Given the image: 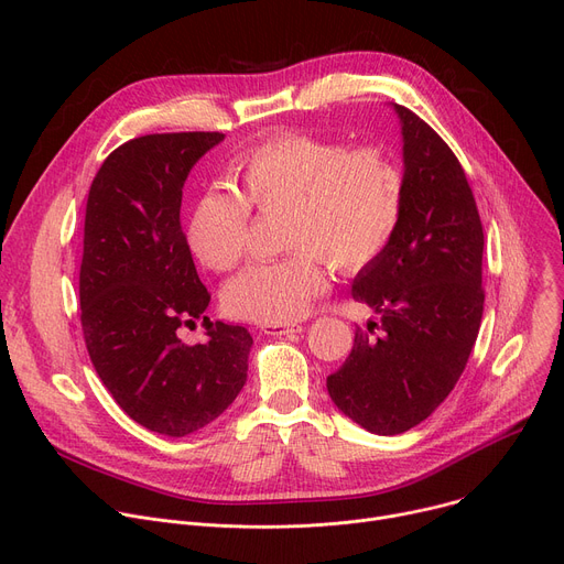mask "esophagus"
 <instances>
[{
  "label": "esophagus",
  "instance_id": "34e87169",
  "mask_svg": "<svg viewBox=\"0 0 564 564\" xmlns=\"http://www.w3.org/2000/svg\"><path fill=\"white\" fill-rule=\"evenodd\" d=\"M262 332L267 336H276V338L297 336L302 334V324H262Z\"/></svg>",
  "mask_w": 564,
  "mask_h": 564
}]
</instances>
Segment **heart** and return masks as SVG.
I'll list each match as a JSON object with an SVG mask.
<instances>
[{
  "mask_svg": "<svg viewBox=\"0 0 564 564\" xmlns=\"http://www.w3.org/2000/svg\"><path fill=\"white\" fill-rule=\"evenodd\" d=\"M240 189L200 192L187 219L192 253L226 272L247 253L251 205L285 207L283 247L290 256L247 267L224 288V308L242 319L290 324L327 290L322 260L338 272H359L389 247L402 215V173L372 148L302 132L260 141L235 162Z\"/></svg>",
  "mask_w": 564,
  "mask_h": 564,
  "instance_id": "1",
  "label": "heart"
}]
</instances>
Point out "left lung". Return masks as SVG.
Segmentation results:
<instances>
[{
	"label": "left lung",
	"mask_w": 564,
	"mask_h": 564,
	"mask_svg": "<svg viewBox=\"0 0 564 564\" xmlns=\"http://www.w3.org/2000/svg\"><path fill=\"white\" fill-rule=\"evenodd\" d=\"M391 109L402 134V215L389 247L351 283L383 334L357 329L349 357L327 377L343 416L379 436L411 430L448 398L485 306V235L466 173L416 113Z\"/></svg>",
	"instance_id": "left-lung-1"
}]
</instances>
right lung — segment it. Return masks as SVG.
<instances>
[{
	"label": "right lung",
	"instance_id": "obj_1",
	"mask_svg": "<svg viewBox=\"0 0 564 564\" xmlns=\"http://www.w3.org/2000/svg\"><path fill=\"white\" fill-rule=\"evenodd\" d=\"M221 132L148 134L102 162L88 189L79 270L88 357L132 421L187 436L217 421L247 383L253 338L240 324L210 322L181 228L183 187ZM204 317L205 344L176 338Z\"/></svg>",
	"mask_w": 564,
	"mask_h": 564
}]
</instances>
